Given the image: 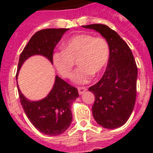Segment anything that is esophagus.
I'll use <instances>...</instances> for the list:
<instances>
[{"instance_id": "obj_1", "label": "esophagus", "mask_w": 153, "mask_h": 153, "mask_svg": "<svg viewBox=\"0 0 153 153\" xmlns=\"http://www.w3.org/2000/svg\"><path fill=\"white\" fill-rule=\"evenodd\" d=\"M78 91H79V94H84L86 91H87V89H86V87H79V88H78Z\"/></svg>"}]
</instances>
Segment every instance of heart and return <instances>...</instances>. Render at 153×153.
Returning a JSON list of instances; mask_svg holds the SVG:
<instances>
[{
	"instance_id": "b5f03b06",
	"label": "heart",
	"mask_w": 153,
	"mask_h": 153,
	"mask_svg": "<svg viewBox=\"0 0 153 153\" xmlns=\"http://www.w3.org/2000/svg\"><path fill=\"white\" fill-rule=\"evenodd\" d=\"M62 48L63 51L53 54V64L61 76L68 79L77 60L79 67L72 75L74 83H88L93 74L101 73L109 62L110 49L103 37L85 33L76 35L65 42Z\"/></svg>"
}]
</instances>
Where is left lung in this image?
<instances>
[{
	"instance_id": "obj_1",
	"label": "left lung",
	"mask_w": 153,
	"mask_h": 153,
	"mask_svg": "<svg viewBox=\"0 0 153 153\" xmlns=\"http://www.w3.org/2000/svg\"><path fill=\"white\" fill-rule=\"evenodd\" d=\"M99 32L109 43L110 55L100 81L91 86L94 94V118L105 128L123 126L134 108L137 96V67L129 47L115 31L100 24L84 25Z\"/></svg>"
}]
</instances>
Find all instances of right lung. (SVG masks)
<instances>
[{
	"label": "right lung",
	"mask_w": 153,
	"mask_h": 153,
	"mask_svg": "<svg viewBox=\"0 0 153 153\" xmlns=\"http://www.w3.org/2000/svg\"><path fill=\"white\" fill-rule=\"evenodd\" d=\"M68 28H47L32 36L20 55L19 71L23 63L32 55H43L53 64V51L56 44ZM20 100L27 118L36 128L44 134L57 136L69 128L72 121L71 105L79 97L78 90L56 75L51 91L44 98L30 101L19 89Z\"/></svg>",
	"instance_id": "obj_1"
}]
</instances>
